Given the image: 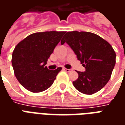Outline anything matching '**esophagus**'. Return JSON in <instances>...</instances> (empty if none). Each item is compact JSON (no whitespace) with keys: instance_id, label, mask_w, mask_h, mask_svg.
I'll return each mask as SVG.
<instances>
[{"instance_id":"1","label":"esophagus","mask_w":125,"mask_h":125,"mask_svg":"<svg viewBox=\"0 0 125 125\" xmlns=\"http://www.w3.org/2000/svg\"><path fill=\"white\" fill-rule=\"evenodd\" d=\"M63 70L65 71V72H70L72 71V69H66V68H63Z\"/></svg>"}]
</instances>
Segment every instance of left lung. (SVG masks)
Wrapping results in <instances>:
<instances>
[{
    "instance_id": "obj_1",
    "label": "left lung",
    "mask_w": 125,
    "mask_h": 125,
    "mask_svg": "<svg viewBox=\"0 0 125 125\" xmlns=\"http://www.w3.org/2000/svg\"><path fill=\"white\" fill-rule=\"evenodd\" d=\"M68 43L85 67L78 72V78L73 85L79 92L92 94L99 91L109 81L116 63L113 47L96 34L84 31L67 32L61 44Z\"/></svg>"
}]
</instances>
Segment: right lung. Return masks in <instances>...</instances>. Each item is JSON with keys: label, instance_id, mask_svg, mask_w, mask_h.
<instances>
[{"label": "right lung", "instance_id": "obj_1", "mask_svg": "<svg viewBox=\"0 0 125 125\" xmlns=\"http://www.w3.org/2000/svg\"><path fill=\"white\" fill-rule=\"evenodd\" d=\"M65 31H45L27 36L15 47L12 55L15 75L25 88L32 92L48 89L62 68L50 70L47 61Z\"/></svg>", "mask_w": 125, "mask_h": 125}]
</instances>
